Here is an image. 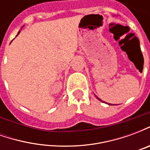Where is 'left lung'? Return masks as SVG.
Listing matches in <instances>:
<instances>
[{
    "label": "left lung",
    "instance_id": "8db88e82",
    "mask_svg": "<svg viewBox=\"0 0 150 150\" xmlns=\"http://www.w3.org/2000/svg\"><path fill=\"white\" fill-rule=\"evenodd\" d=\"M96 98H97L98 100H100V101H102V100H100V98H98V97H97V96H96Z\"/></svg>",
    "mask_w": 150,
    "mask_h": 150
}]
</instances>
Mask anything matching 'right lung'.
I'll use <instances>...</instances> for the list:
<instances>
[{
	"instance_id": "right-lung-1",
	"label": "right lung",
	"mask_w": 150,
	"mask_h": 150,
	"mask_svg": "<svg viewBox=\"0 0 150 150\" xmlns=\"http://www.w3.org/2000/svg\"><path fill=\"white\" fill-rule=\"evenodd\" d=\"M18 34H19V32H18Z\"/></svg>"
}]
</instances>
